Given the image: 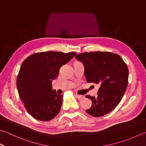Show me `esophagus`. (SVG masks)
<instances>
[{"mask_svg": "<svg viewBox=\"0 0 146 146\" xmlns=\"http://www.w3.org/2000/svg\"><path fill=\"white\" fill-rule=\"evenodd\" d=\"M75 96H76V98L77 99H79V100H82V99H83L84 98V96H82V95H78V94H76Z\"/></svg>", "mask_w": 146, "mask_h": 146, "instance_id": "obj_1", "label": "esophagus"}]
</instances>
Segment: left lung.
<instances>
[{"mask_svg":"<svg viewBox=\"0 0 146 146\" xmlns=\"http://www.w3.org/2000/svg\"><path fill=\"white\" fill-rule=\"evenodd\" d=\"M75 58L84 66L87 82L100 85L97 98L85 96L92 102L86 112L94 117L110 113L118 105L127 90V64L119 55L110 52H85Z\"/></svg>","mask_w":146,"mask_h":146,"instance_id":"1","label":"left lung"}]
</instances>
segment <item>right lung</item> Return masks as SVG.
<instances>
[{
	"label": "right lung",
	"instance_id": "right-lung-1",
	"mask_svg": "<svg viewBox=\"0 0 146 146\" xmlns=\"http://www.w3.org/2000/svg\"><path fill=\"white\" fill-rule=\"evenodd\" d=\"M76 52L47 51L33 54L23 62L17 77L19 96L28 113L38 120L50 121L60 111L63 95L52 90V82L62 66Z\"/></svg>",
	"mask_w": 146,
	"mask_h": 146
}]
</instances>
